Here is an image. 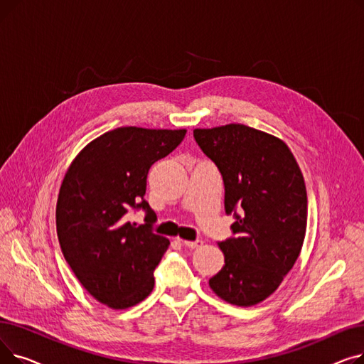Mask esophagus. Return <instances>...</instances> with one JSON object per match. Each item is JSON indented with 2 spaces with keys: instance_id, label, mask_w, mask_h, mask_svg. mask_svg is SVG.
Returning <instances> with one entry per match:
<instances>
[{
  "instance_id": "esophagus-1",
  "label": "esophagus",
  "mask_w": 364,
  "mask_h": 364,
  "mask_svg": "<svg viewBox=\"0 0 364 364\" xmlns=\"http://www.w3.org/2000/svg\"><path fill=\"white\" fill-rule=\"evenodd\" d=\"M183 243H184V246H187V247H190V250H196V247H199V246H202L203 245V242L202 240H181Z\"/></svg>"
}]
</instances>
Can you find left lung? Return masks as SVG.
I'll list each match as a JSON object with an SVG mask.
<instances>
[{"mask_svg":"<svg viewBox=\"0 0 364 364\" xmlns=\"http://www.w3.org/2000/svg\"><path fill=\"white\" fill-rule=\"evenodd\" d=\"M193 137L224 181L232 233L218 243L225 264L209 279L224 301L250 307L269 298L291 272L307 228V190L289 147L251 127L195 129Z\"/></svg>","mask_w":364,"mask_h":364,"instance_id":"left-lung-1","label":"left lung"}]
</instances>
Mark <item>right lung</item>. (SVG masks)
Masks as SVG:
<instances>
[{
	"label": "right lung",
	"mask_w": 364,
	"mask_h": 364,
	"mask_svg": "<svg viewBox=\"0 0 364 364\" xmlns=\"http://www.w3.org/2000/svg\"><path fill=\"white\" fill-rule=\"evenodd\" d=\"M184 136L186 129L121 127L91 141L66 172L55 208L62 252L84 288L112 309L132 307L153 291L169 240L151 230L147 172ZM140 208L145 224L128 222L126 214Z\"/></svg>",
	"instance_id": "right-lung-1"
}]
</instances>
